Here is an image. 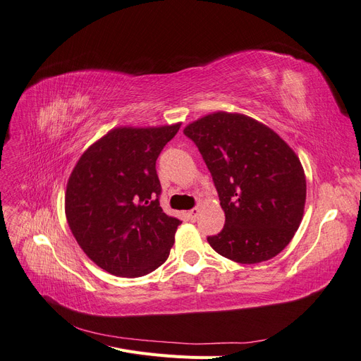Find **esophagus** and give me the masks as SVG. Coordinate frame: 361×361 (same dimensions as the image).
Returning <instances> with one entry per match:
<instances>
[{
	"label": "esophagus",
	"mask_w": 361,
	"mask_h": 361,
	"mask_svg": "<svg viewBox=\"0 0 361 361\" xmlns=\"http://www.w3.org/2000/svg\"><path fill=\"white\" fill-rule=\"evenodd\" d=\"M199 212H200V211L197 209V207H194V209H191V211L187 212V215H188V218H190L191 221H195V218L199 216Z\"/></svg>",
	"instance_id": "obj_1"
}]
</instances>
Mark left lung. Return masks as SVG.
Returning <instances> with one entry per match:
<instances>
[{
    "instance_id": "1",
    "label": "left lung",
    "mask_w": 361,
    "mask_h": 361,
    "mask_svg": "<svg viewBox=\"0 0 361 361\" xmlns=\"http://www.w3.org/2000/svg\"><path fill=\"white\" fill-rule=\"evenodd\" d=\"M209 169L226 215L207 243L238 264H259L285 248L302 220L305 174L297 154L267 125L216 111L185 126Z\"/></svg>"
}]
</instances>
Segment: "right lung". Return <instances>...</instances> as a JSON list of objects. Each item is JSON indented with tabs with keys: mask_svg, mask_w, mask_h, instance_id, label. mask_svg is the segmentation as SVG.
<instances>
[{
	"mask_svg": "<svg viewBox=\"0 0 361 361\" xmlns=\"http://www.w3.org/2000/svg\"><path fill=\"white\" fill-rule=\"evenodd\" d=\"M179 128H114L84 152L71 173L64 194L71 232L84 253L113 276H146L170 255L180 221L159 206L155 164Z\"/></svg>",
	"mask_w": 361,
	"mask_h": 361,
	"instance_id": "1",
	"label": "right lung"
}]
</instances>
